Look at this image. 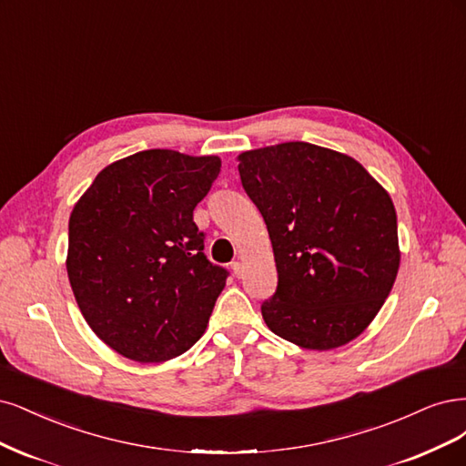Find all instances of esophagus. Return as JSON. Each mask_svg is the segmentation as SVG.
<instances>
[{
	"label": "esophagus",
	"instance_id": "esophagus-1",
	"mask_svg": "<svg viewBox=\"0 0 466 466\" xmlns=\"http://www.w3.org/2000/svg\"><path fill=\"white\" fill-rule=\"evenodd\" d=\"M230 268H232V273H234V277H242L244 275V265L239 263V261H234L232 265H230Z\"/></svg>",
	"mask_w": 466,
	"mask_h": 466
}]
</instances>
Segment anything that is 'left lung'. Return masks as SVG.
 Segmentation results:
<instances>
[{
    "instance_id": "left-lung-1",
    "label": "left lung",
    "mask_w": 466,
    "mask_h": 466,
    "mask_svg": "<svg viewBox=\"0 0 466 466\" xmlns=\"http://www.w3.org/2000/svg\"><path fill=\"white\" fill-rule=\"evenodd\" d=\"M239 177L271 238L279 284L261 306L267 327L308 350L356 339L391 292L397 213L362 164L304 141L238 157Z\"/></svg>"
}]
</instances>
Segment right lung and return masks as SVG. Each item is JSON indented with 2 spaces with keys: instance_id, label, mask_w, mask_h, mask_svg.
Instances as JSON below:
<instances>
[{
  "instance_id": "obj_1",
  "label": "right lung",
  "mask_w": 466,
  "mask_h": 466,
  "mask_svg": "<svg viewBox=\"0 0 466 466\" xmlns=\"http://www.w3.org/2000/svg\"><path fill=\"white\" fill-rule=\"evenodd\" d=\"M218 157L151 148L104 168L69 217L67 277L85 321L141 364L184 354L205 333L228 271L203 253L193 208Z\"/></svg>"
}]
</instances>
